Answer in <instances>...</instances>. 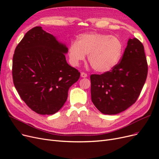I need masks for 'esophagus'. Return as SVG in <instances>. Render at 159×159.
I'll return each instance as SVG.
<instances>
[{
    "label": "esophagus",
    "instance_id": "34e87169",
    "mask_svg": "<svg viewBox=\"0 0 159 159\" xmlns=\"http://www.w3.org/2000/svg\"><path fill=\"white\" fill-rule=\"evenodd\" d=\"M87 76H88L87 74L84 73V72H81V78H87Z\"/></svg>",
    "mask_w": 159,
    "mask_h": 159
}]
</instances>
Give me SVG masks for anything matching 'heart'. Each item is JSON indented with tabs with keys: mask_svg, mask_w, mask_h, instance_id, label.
Returning <instances> with one entry per match:
<instances>
[{
	"mask_svg": "<svg viewBox=\"0 0 159 159\" xmlns=\"http://www.w3.org/2000/svg\"><path fill=\"white\" fill-rule=\"evenodd\" d=\"M123 44L119 38L98 32L81 34L77 42L71 43L68 49L71 65L77 66L88 54L92 68L98 72L111 70L121 59Z\"/></svg>",
	"mask_w": 159,
	"mask_h": 159,
	"instance_id": "b5f03b06",
	"label": "heart"
}]
</instances>
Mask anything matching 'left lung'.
<instances>
[{
  "label": "left lung",
  "instance_id": "8db88e82",
  "mask_svg": "<svg viewBox=\"0 0 159 159\" xmlns=\"http://www.w3.org/2000/svg\"><path fill=\"white\" fill-rule=\"evenodd\" d=\"M142 43L129 38L121 62L111 71L91 75V101L101 113L116 115L135 103L147 76Z\"/></svg>",
  "mask_w": 159,
  "mask_h": 159
}]
</instances>
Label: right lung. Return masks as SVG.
Masks as SVG:
<instances>
[{"label": "right lung", "mask_w": 159, "mask_h": 159, "mask_svg": "<svg viewBox=\"0 0 159 159\" xmlns=\"http://www.w3.org/2000/svg\"><path fill=\"white\" fill-rule=\"evenodd\" d=\"M66 44L41 26L32 28L16 46L12 59L14 85L32 111L52 115L63 107L80 73L67 63Z\"/></svg>", "instance_id": "1"}]
</instances>
